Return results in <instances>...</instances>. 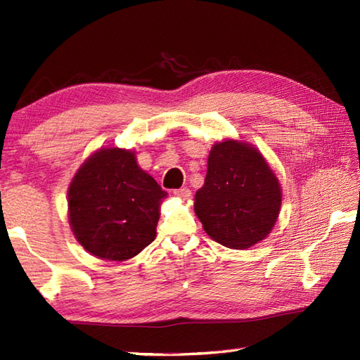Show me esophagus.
I'll list each match as a JSON object with an SVG mask.
<instances>
[{
	"label": "esophagus",
	"mask_w": 360,
	"mask_h": 360,
	"mask_svg": "<svg viewBox=\"0 0 360 360\" xmlns=\"http://www.w3.org/2000/svg\"><path fill=\"white\" fill-rule=\"evenodd\" d=\"M174 196L181 198V200H188L190 196H192V190L187 188V187H182V188H176L173 192Z\"/></svg>",
	"instance_id": "1"
}]
</instances>
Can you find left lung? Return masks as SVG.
Segmentation results:
<instances>
[{
  "instance_id": "1",
  "label": "left lung",
  "mask_w": 360,
  "mask_h": 360,
  "mask_svg": "<svg viewBox=\"0 0 360 360\" xmlns=\"http://www.w3.org/2000/svg\"><path fill=\"white\" fill-rule=\"evenodd\" d=\"M281 207V188L262 153L238 141L215 143L195 213L212 240L248 249L264 240Z\"/></svg>"
}]
</instances>
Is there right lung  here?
Segmentation results:
<instances>
[{
  "instance_id": "add662e5",
  "label": "right lung",
  "mask_w": 360,
  "mask_h": 360,
  "mask_svg": "<svg viewBox=\"0 0 360 360\" xmlns=\"http://www.w3.org/2000/svg\"><path fill=\"white\" fill-rule=\"evenodd\" d=\"M165 196L137 165L134 151L102 148L72 178L68 190L70 224L89 254L124 262L155 240Z\"/></svg>"
}]
</instances>
